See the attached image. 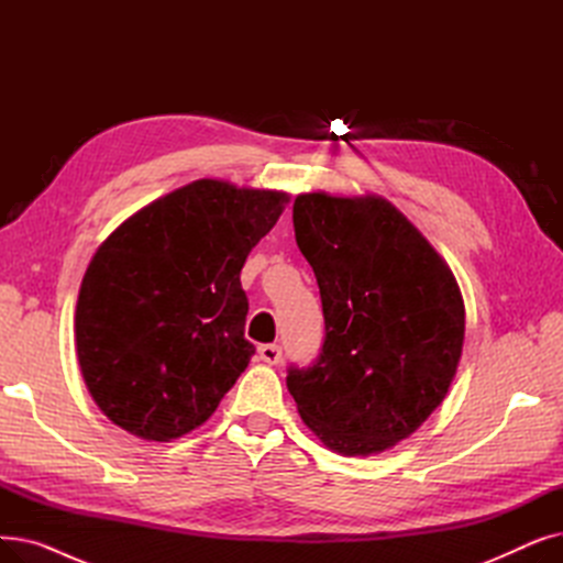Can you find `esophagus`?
Masks as SVG:
<instances>
[{"label":"esophagus","instance_id":"esophagus-1","mask_svg":"<svg viewBox=\"0 0 563 563\" xmlns=\"http://www.w3.org/2000/svg\"><path fill=\"white\" fill-rule=\"evenodd\" d=\"M257 356H260V361L266 363V365H278L280 358H283V351H280L278 344H262V346L257 349Z\"/></svg>","mask_w":563,"mask_h":563}]
</instances>
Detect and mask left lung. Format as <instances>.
<instances>
[{"label": "left lung", "mask_w": 563, "mask_h": 563, "mask_svg": "<svg viewBox=\"0 0 563 563\" xmlns=\"http://www.w3.org/2000/svg\"><path fill=\"white\" fill-rule=\"evenodd\" d=\"M291 219L319 285L327 340L312 367L287 372V390L329 450H393L429 420L456 376L461 287L383 196L299 194Z\"/></svg>", "instance_id": "8db88e82"}]
</instances>
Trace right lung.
<instances>
[{
    "mask_svg": "<svg viewBox=\"0 0 563 563\" xmlns=\"http://www.w3.org/2000/svg\"><path fill=\"white\" fill-rule=\"evenodd\" d=\"M287 191L202 177L125 219L84 274L77 361L88 393L128 433L170 442L210 420L249 367L242 266Z\"/></svg>",
    "mask_w": 563,
    "mask_h": 563,
    "instance_id": "add662e5",
    "label": "right lung"
}]
</instances>
